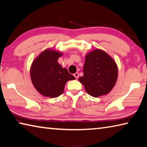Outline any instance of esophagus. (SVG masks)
Instances as JSON below:
<instances>
[{
    "label": "esophagus",
    "mask_w": 147,
    "mask_h": 147,
    "mask_svg": "<svg viewBox=\"0 0 147 147\" xmlns=\"http://www.w3.org/2000/svg\"><path fill=\"white\" fill-rule=\"evenodd\" d=\"M74 77H75V78L77 79V78H78V76H79V74H78V73H76L74 74Z\"/></svg>",
    "instance_id": "1"
}]
</instances>
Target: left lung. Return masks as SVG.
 <instances>
[{
  "label": "left lung",
  "mask_w": 147,
  "mask_h": 147,
  "mask_svg": "<svg viewBox=\"0 0 147 147\" xmlns=\"http://www.w3.org/2000/svg\"><path fill=\"white\" fill-rule=\"evenodd\" d=\"M83 71L84 76L78 80L87 93L93 97L109 93L118 77V67L115 60L98 49L86 54Z\"/></svg>",
  "instance_id": "obj_1"
}]
</instances>
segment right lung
<instances>
[{"label": "right lung", "instance_id": "right-lung-1", "mask_svg": "<svg viewBox=\"0 0 147 147\" xmlns=\"http://www.w3.org/2000/svg\"><path fill=\"white\" fill-rule=\"evenodd\" d=\"M63 55L58 51L47 49L32 62L30 78L35 89L46 97L56 98L63 93L65 84L75 77L58 63Z\"/></svg>", "mask_w": 147, "mask_h": 147}]
</instances>
